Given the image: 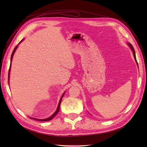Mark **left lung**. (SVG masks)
Here are the masks:
<instances>
[{"label":"left lung","mask_w":147,"mask_h":147,"mask_svg":"<svg viewBox=\"0 0 147 147\" xmlns=\"http://www.w3.org/2000/svg\"><path fill=\"white\" fill-rule=\"evenodd\" d=\"M128 45H129V46L130 47V48H131V50H132V52H133V55H134V59H135V60L136 61V63H137V60H136V54H135V50H134V48H133V47L132 46V45H131V43H128Z\"/></svg>","instance_id":"8db88e82"}]
</instances>
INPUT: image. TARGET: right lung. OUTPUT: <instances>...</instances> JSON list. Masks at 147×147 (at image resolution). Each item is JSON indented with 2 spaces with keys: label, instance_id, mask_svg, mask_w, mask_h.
<instances>
[{
  "label": "right lung",
  "instance_id": "1",
  "mask_svg": "<svg viewBox=\"0 0 147 147\" xmlns=\"http://www.w3.org/2000/svg\"><path fill=\"white\" fill-rule=\"evenodd\" d=\"M23 40H22L19 43H20L22 41H23ZM17 47H18V46H16V47L14 48V50H13V53H12V54H11V61H12V59H13V55H14V53H15V51H16V48H17ZM10 67H11V64H10V69H9V72H8V78H9V74H10ZM64 93L63 94V95L62 96V97H61V99H60V100H59V104H58V106H57V110H56V112L53 113V115H51V116L50 117V118H47V119H35V118H32V119H35V120H37V121H50V120H51L53 118H54L56 115H57V113H58V112H59V107H60V104H61V100H62V98H63V97L64 96Z\"/></svg>",
  "mask_w": 147,
  "mask_h": 147
}]
</instances>
